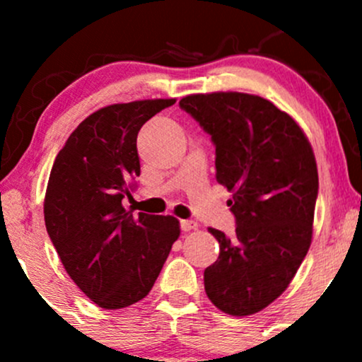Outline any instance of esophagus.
Listing matches in <instances>:
<instances>
[{
  "label": "esophagus",
  "mask_w": 362,
  "mask_h": 362,
  "mask_svg": "<svg viewBox=\"0 0 362 362\" xmlns=\"http://www.w3.org/2000/svg\"><path fill=\"white\" fill-rule=\"evenodd\" d=\"M180 228H182V231H185V233H187V231L195 230V228H197V223L192 221V219H182Z\"/></svg>",
  "instance_id": "esophagus-1"
}]
</instances>
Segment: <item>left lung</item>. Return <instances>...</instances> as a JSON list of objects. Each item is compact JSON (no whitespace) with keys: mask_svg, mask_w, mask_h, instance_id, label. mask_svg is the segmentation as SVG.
<instances>
[{"mask_svg":"<svg viewBox=\"0 0 362 362\" xmlns=\"http://www.w3.org/2000/svg\"><path fill=\"white\" fill-rule=\"evenodd\" d=\"M180 107L216 146V180L233 192V238L209 228L219 257L204 271L206 294L233 317L264 310L284 293L308 253L318 172L291 115L238 91L187 95Z\"/></svg>","mask_w":362,"mask_h":362,"instance_id":"1","label":"left lung"}]
</instances>
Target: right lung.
<instances>
[{"instance_id":"obj_1","label":"right lung","mask_w":362,"mask_h":362,"mask_svg":"<svg viewBox=\"0 0 362 362\" xmlns=\"http://www.w3.org/2000/svg\"><path fill=\"white\" fill-rule=\"evenodd\" d=\"M173 103L156 98L103 107L74 129L54 160L45 228L66 272L100 308L143 300L180 236L173 216H132L122 206L141 173L139 129Z\"/></svg>"}]
</instances>
